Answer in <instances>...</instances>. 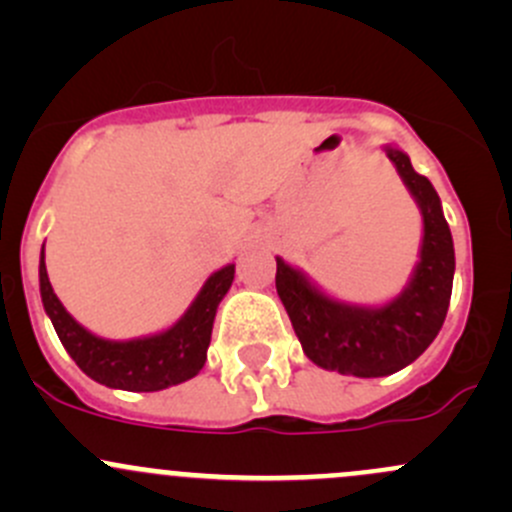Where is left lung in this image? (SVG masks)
I'll use <instances>...</instances> for the list:
<instances>
[{
	"label": "left lung",
	"instance_id": "obj_1",
	"mask_svg": "<svg viewBox=\"0 0 512 512\" xmlns=\"http://www.w3.org/2000/svg\"><path fill=\"white\" fill-rule=\"evenodd\" d=\"M423 220L418 262L406 287L386 304H349L322 292L302 270L277 257L275 285L309 361L359 379L409 366L441 332L451 302L456 252L441 198L401 148L384 146Z\"/></svg>",
	"mask_w": 512,
	"mask_h": 512
}]
</instances>
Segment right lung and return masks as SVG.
Segmentation results:
<instances>
[{"instance_id": "add662e5", "label": "right lung", "mask_w": 512, "mask_h": 512, "mask_svg": "<svg viewBox=\"0 0 512 512\" xmlns=\"http://www.w3.org/2000/svg\"><path fill=\"white\" fill-rule=\"evenodd\" d=\"M232 280L235 265L230 262L205 280L183 317L163 332L136 339H103L66 312L46 275L44 247L39 257L41 304L64 349L86 376L108 389L123 391H160L200 374L208 359L215 312Z\"/></svg>"}]
</instances>
